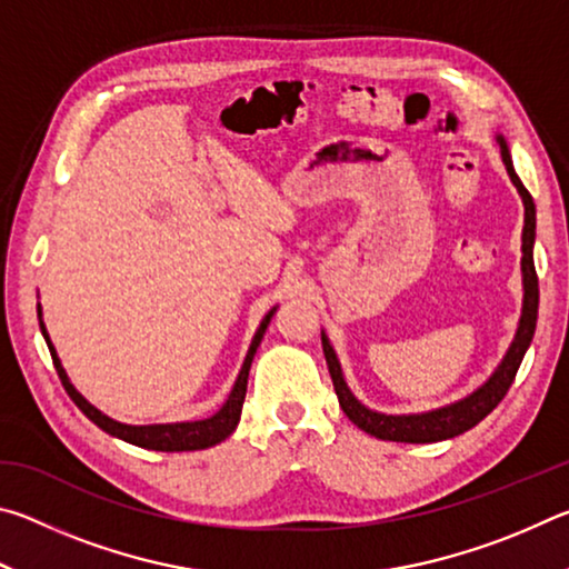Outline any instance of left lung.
Segmentation results:
<instances>
[{
	"label": "left lung",
	"instance_id": "8db88e82",
	"mask_svg": "<svg viewBox=\"0 0 569 569\" xmlns=\"http://www.w3.org/2000/svg\"><path fill=\"white\" fill-rule=\"evenodd\" d=\"M497 142H499V150H502V162L507 168V176H509V180H512V186L517 188L519 198H522V206H525V228H522V288H525V296H522V316H519L515 339H512V343H509V349L502 356V361H499V366L492 371V377L481 383L479 389L467 393V397L451 401V403H447V407L419 411V413H383V411L369 409L366 403H361L353 397V391L349 389V383H346V379H343L339 356H336L329 336L321 331L323 356H326V363H329V373L333 379L336 397H339V403H341L346 417H349L356 427L363 429L366 435L383 439V441H403V445H431V441H445V439L465 435V431L477 427V423L485 419L499 401L505 399V393L509 391V387H512V381L517 377L519 363H522L529 343H532L535 326H537V306H539V286H537L535 258H532L537 210H535L532 196H529L527 188L522 186V180L517 178L505 134H497Z\"/></svg>",
	"mask_w": 569,
	"mask_h": 569
}]
</instances>
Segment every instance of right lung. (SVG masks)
<instances>
[{"label":"right lung","instance_id":"right-lung-1","mask_svg":"<svg viewBox=\"0 0 569 569\" xmlns=\"http://www.w3.org/2000/svg\"><path fill=\"white\" fill-rule=\"evenodd\" d=\"M273 313H276V306L263 316V321H261V326H258L253 341H250V346H248V353L243 359V366H240L233 389H230L226 403L213 413V417L198 419V421H172V423H122V421H114L112 417H108V413H102L98 407H92V403L74 389V383L70 381V377H67L60 356H57V351H54V343L50 341V333H47V329H44L42 306H37L40 329H42L47 346H50L54 369H57V373H60L64 391L70 393V399L77 403V407H80L84 417H88L92 423H98L102 431H108L110 437H118L122 441H128V445L142 447V449H156V451L208 449V447L220 445V441L233 435L238 421H240V409H243V401H246L250 363H253V356L258 351V346H261V341H263V333L268 329V323H271Z\"/></svg>","mask_w":569,"mask_h":569}]
</instances>
